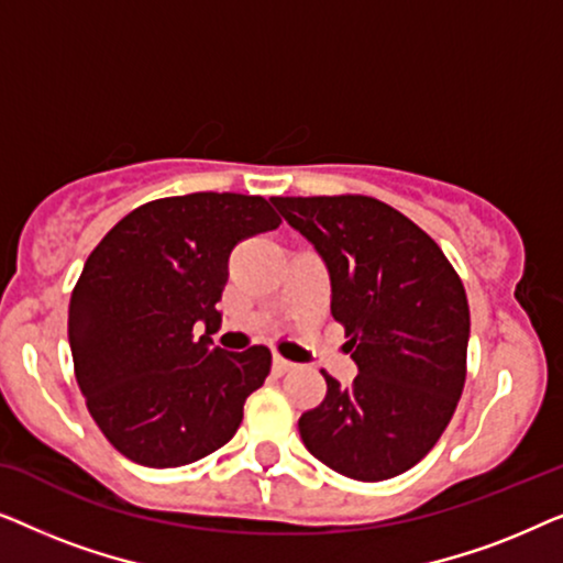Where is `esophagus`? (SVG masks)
<instances>
[{
  "instance_id": "esophagus-1",
  "label": "esophagus",
  "mask_w": 563,
  "mask_h": 563,
  "mask_svg": "<svg viewBox=\"0 0 563 563\" xmlns=\"http://www.w3.org/2000/svg\"><path fill=\"white\" fill-rule=\"evenodd\" d=\"M291 368H295V364H291V361L282 358V356H274V358H272V372H274L276 376H284V374H289Z\"/></svg>"
}]
</instances>
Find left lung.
Segmentation results:
<instances>
[{
  "label": "left lung",
  "instance_id": "8db88e82",
  "mask_svg": "<svg viewBox=\"0 0 563 563\" xmlns=\"http://www.w3.org/2000/svg\"><path fill=\"white\" fill-rule=\"evenodd\" d=\"M272 202L325 261L330 312L358 366L351 387L322 372L328 391L299 418L302 443L349 479H391L428 456L464 391V284L433 238L379 199Z\"/></svg>",
  "mask_w": 563,
  "mask_h": 563
}]
</instances>
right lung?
<instances>
[{
    "label": "right lung",
    "mask_w": 563,
    "mask_h": 563,
    "mask_svg": "<svg viewBox=\"0 0 563 563\" xmlns=\"http://www.w3.org/2000/svg\"><path fill=\"white\" fill-rule=\"evenodd\" d=\"M279 222L264 197L195 191L135 207L89 253L68 305V343L89 415L122 456L174 468L235 435L272 353L210 349L214 305L230 251Z\"/></svg>",
    "instance_id": "right-lung-1"
}]
</instances>
